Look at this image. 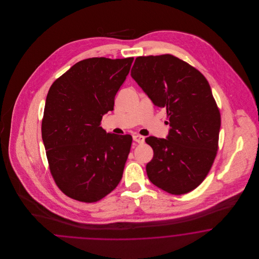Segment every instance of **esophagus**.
<instances>
[{
    "instance_id": "obj_1",
    "label": "esophagus",
    "mask_w": 259,
    "mask_h": 259,
    "mask_svg": "<svg viewBox=\"0 0 259 259\" xmlns=\"http://www.w3.org/2000/svg\"><path fill=\"white\" fill-rule=\"evenodd\" d=\"M133 140L135 141L136 143H138V144H143V143H145V137H143V136H133Z\"/></svg>"
}]
</instances>
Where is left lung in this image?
<instances>
[{"mask_svg":"<svg viewBox=\"0 0 259 259\" xmlns=\"http://www.w3.org/2000/svg\"><path fill=\"white\" fill-rule=\"evenodd\" d=\"M131 76L166 109L171 127L166 139H146L153 149L149 181L175 195L190 192L207 177L219 148L221 113L208 80L171 54L137 57Z\"/></svg>","mask_w":259,"mask_h":259,"instance_id":"8db88e82","label":"left lung"}]
</instances>
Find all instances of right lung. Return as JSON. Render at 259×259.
I'll return each mask as SVG.
<instances>
[{"label":"right lung","mask_w":259,"mask_h":259,"mask_svg":"<svg viewBox=\"0 0 259 259\" xmlns=\"http://www.w3.org/2000/svg\"><path fill=\"white\" fill-rule=\"evenodd\" d=\"M134 58H88L77 62L50 87L41 137L50 172L62 192L93 203L119 184L132 137L107 133L104 114L113 111L114 97Z\"/></svg>","instance_id":"add662e5"}]
</instances>
